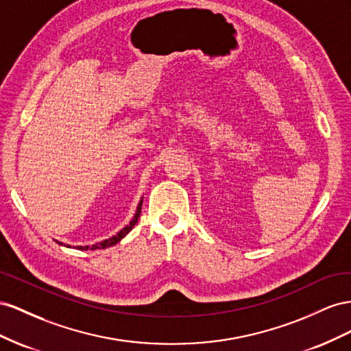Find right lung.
<instances>
[{"label": "right lung", "instance_id": "add662e5", "mask_svg": "<svg viewBox=\"0 0 351 351\" xmlns=\"http://www.w3.org/2000/svg\"><path fill=\"white\" fill-rule=\"evenodd\" d=\"M141 206H143V199H141V202H139V204H138V207H136V213H135V216H134V219L131 220V222H129V225H126V226L122 229V231H119V232H117L116 235H113L112 238L104 239V241L93 244V245H85V247L77 245L76 248H77V250H98V248H107V247H112V245L117 244V243L120 241V239L125 238L129 232L132 231V228L138 223L139 215H141ZM60 244H62V243H60ZM67 247H70V245H67Z\"/></svg>", "mask_w": 351, "mask_h": 351}]
</instances>
